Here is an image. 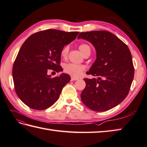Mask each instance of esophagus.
<instances>
[{
    "label": "esophagus",
    "mask_w": 147,
    "mask_h": 147,
    "mask_svg": "<svg viewBox=\"0 0 147 147\" xmlns=\"http://www.w3.org/2000/svg\"><path fill=\"white\" fill-rule=\"evenodd\" d=\"M79 79V78L77 77H71V81H74V80H77Z\"/></svg>",
    "instance_id": "34e87169"
}]
</instances>
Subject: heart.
Listing matches in <instances>:
<instances>
[{
    "label": "heart",
    "instance_id": "heart-1",
    "mask_svg": "<svg viewBox=\"0 0 147 147\" xmlns=\"http://www.w3.org/2000/svg\"><path fill=\"white\" fill-rule=\"evenodd\" d=\"M79 48L80 51L82 52L84 55H86L87 53H90V48L87 44H81L79 45ZM69 51V47L65 46L61 51V57L63 58H65L67 57V55ZM85 70V67L83 65H76L74 63H65L63 65V71L65 73L70 75L71 77H78L81 76L84 70Z\"/></svg>",
    "mask_w": 147,
    "mask_h": 147
}]
</instances>
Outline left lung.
<instances>
[{
  "label": "left lung",
  "mask_w": 147,
  "mask_h": 147,
  "mask_svg": "<svg viewBox=\"0 0 147 147\" xmlns=\"http://www.w3.org/2000/svg\"><path fill=\"white\" fill-rule=\"evenodd\" d=\"M77 38L90 42L96 51V60L87 73L97 79H84L86 86L80 95L82 102L94 111L113 108L128 96L134 77L129 49L106 31L80 32Z\"/></svg>",
  "instance_id": "obj_1"
}]
</instances>
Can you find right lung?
Here are the masks:
<instances>
[{
	"label": "right lung",
	"mask_w": 147,
	"mask_h": 147,
	"mask_svg": "<svg viewBox=\"0 0 147 147\" xmlns=\"http://www.w3.org/2000/svg\"><path fill=\"white\" fill-rule=\"evenodd\" d=\"M79 33L47 29L32 34L22 44L13 65L12 77L16 92L26 105L44 110L58 100L70 77L61 74L51 78L48 71L62 70L61 51Z\"/></svg>",
	"instance_id": "obj_1"
}]
</instances>
